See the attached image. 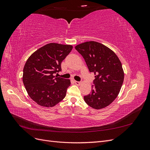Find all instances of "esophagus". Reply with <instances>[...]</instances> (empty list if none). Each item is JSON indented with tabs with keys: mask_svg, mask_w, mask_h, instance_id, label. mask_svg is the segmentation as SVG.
Masks as SVG:
<instances>
[{
	"mask_svg": "<svg viewBox=\"0 0 150 150\" xmlns=\"http://www.w3.org/2000/svg\"><path fill=\"white\" fill-rule=\"evenodd\" d=\"M74 83L76 84V85H80L81 84V81H74Z\"/></svg>",
	"mask_w": 150,
	"mask_h": 150,
	"instance_id": "1",
	"label": "esophagus"
}]
</instances>
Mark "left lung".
<instances>
[{"label": "left lung", "mask_w": 150, "mask_h": 150, "mask_svg": "<svg viewBox=\"0 0 150 150\" xmlns=\"http://www.w3.org/2000/svg\"><path fill=\"white\" fill-rule=\"evenodd\" d=\"M84 59L90 72L94 73V85L85 102L99 110L108 106L118 95L124 80L122 64L116 54L104 45L94 41L75 47Z\"/></svg>", "instance_id": "left-lung-1"}]
</instances>
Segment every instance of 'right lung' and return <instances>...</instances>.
<instances>
[{"mask_svg":"<svg viewBox=\"0 0 150 150\" xmlns=\"http://www.w3.org/2000/svg\"><path fill=\"white\" fill-rule=\"evenodd\" d=\"M72 49L70 45L47 44L26 61L22 80L29 96L40 106L52 107L65 98L70 81L54 74L61 71V62Z\"/></svg>","mask_w":150,"mask_h":150,"instance_id":"right-lung-1","label":"right lung"}]
</instances>
